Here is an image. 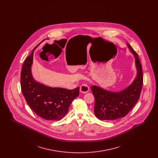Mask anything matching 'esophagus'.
<instances>
[{"label": "esophagus", "instance_id": "1", "mask_svg": "<svg viewBox=\"0 0 158 158\" xmlns=\"http://www.w3.org/2000/svg\"><path fill=\"white\" fill-rule=\"evenodd\" d=\"M89 87L88 85L86 83H83L80 86V91L83 94L87 93L89 91Z\"/></svg>", "mask_w": 158, "mask_h": 158}]
</instances>
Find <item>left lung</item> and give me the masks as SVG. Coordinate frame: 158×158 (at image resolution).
Returning <instances> with one entry per match:
<instances>
[{"instance_id": "1", "label": "left lung", "mask_w": 158, "mask_h": 158, "mask_svg": "<svg viewBox=\"0 0 158 158\" xmlns=\"http://www.w3.org/2000/svg\"><path fill=\"white\" fill-rule=\"evenodd\" d=\"M127 46L135 57L137 76L126 89L118 92L105 90L97 86L91 87L95 99L94 113L98 119L114 120L125 117L140 98L143 83L142 66L137 53L128 43Z\"/></svg>"}]
</instances>
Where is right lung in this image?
Returning a JSON list of instances; mask_svg holds the SVG:
<instances>
[{
  "label": "right lung",
  "mask_w": 158,
  "mask_h": 158,
  "mask_svg": "<svg viewBox=\"0 0 158 158\" xmlns=\"http://www.w3.org/2000/svg\"><path fill=\"white\" fill-rule=\"evenodd\" d=\"M37 46L23 64L21 90L27 104L39 117L46 120H60L68 113L72 101L79 96V87L70 90L48 87L36 82L32 76L31 68L33 53Z\"/></svg>",
  "instance_id": "add662e5"
}]
</instances>
